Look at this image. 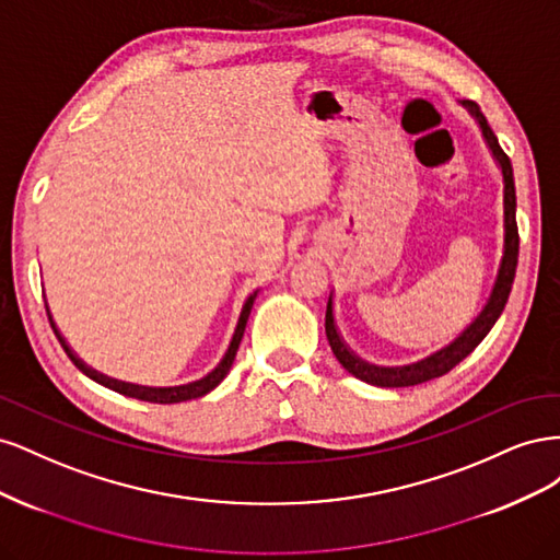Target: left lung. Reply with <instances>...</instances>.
I'll list each match as a JSON object with an SVG mask.
<instances>
[{
    "label": "left lung",
    "instance_id": "1",
    "mask_svg": "<svg viewBox=\"0 0 560 560\" xmlns=\"http://www.w3.org/2000/svg\"><path fill=\"white\" fill-rule=\"evenodd\" d=\"M471 116L477 118L483 138L493 151L495 161L502 167V179H504V252H502V261H500V270H498V278L493 290H490V296L486 301L483 311L474 317L471 325L455 338L453 343H448L446 348L436 350L430 358L420 360L416 364H406V366H376V364H369L364 360H360L358 354H352L348 350V346L343 343L341 334L336 329V322H334V308H331V296L327 303V317H325V331L329 338V346L331 352L336 354V360L341 362V366L352 374L354 378H360L369 385H378V387H409V385H420V383H428L432 378H439L448 374V371L460 364L467 354L477 348L486 334L493 329V325L498 322V317L502 315L504 306H506V299H510L512 292V284H514V276H516V264H518V226H516V189H514V171H512V161L510 156L504 154L493 128L488 126L486 116L481 114V109L465 100L463 103Z\"/></svg>",
    "mask_w": 560,
    "mask_h": 560
}]
</instances>
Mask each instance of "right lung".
Here are the masks:
<instances>
[{
    "label": "right lung",
    "instance_id": "obj_1",
    "mask_svg": "<svg viewBox=\"0 0 560 560\" xmlns=\"http://www.w3.org/2000/svg\"><path fill=\"white\" fill-rule=\"evenodd\" d=\"M254 296H257V292H254L252 296H247V301H245V306H243L241 317H238V325H235L233 338H231V343H229V350L224 352L222 362H219V364L210 371V374L202 376L200 381L186 383V385H177V387H144V385H132V383H124V381L109 378V376H105V374H97L95 369H91L89 364H83V362L77 358V354L72 352V348L65 343V338L60 336V331H58V327H56L54 317H50L48 308H46V313H48L50 327H54L60 346H62L65 352H67V358H70V360L74 362V366H77L79 371H83V374H86L89 378H93L95 383L114 389V393H118V395H126V397H132V399H142V401H151V404H177V401L198 399V397H202V395H208L210 389H214L219 383H222V381L226 378L229 369H231V364H233V360H235V352H238V346H241V341H243V334H245V325H247V317H249V311H252Z\"/></svg>",
    "mask_w": 560,
    "mask_h": 560
}]
</instances>
